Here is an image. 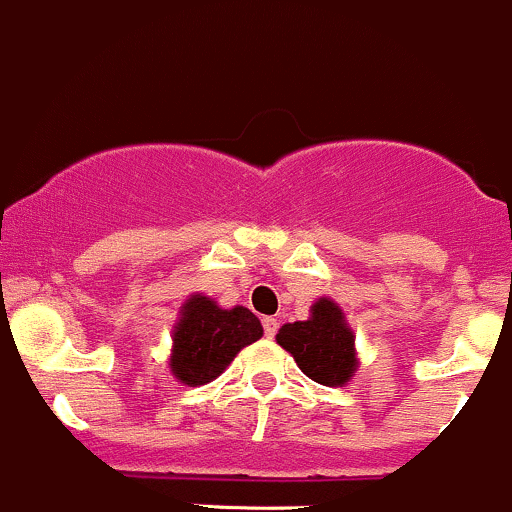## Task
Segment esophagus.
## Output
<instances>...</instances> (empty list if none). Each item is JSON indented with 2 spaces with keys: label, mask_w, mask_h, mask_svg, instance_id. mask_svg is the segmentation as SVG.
<instances>
[{
  "label": "esophagus",
  "mask_w": 512,
  "mask_h": 512,
  "mask_svg": "<svg viewBox=\"0 0 512 512\" xmlns=\"http://www.w3.org/2000/svg\"><path fill=\"white\" fill-rule=\"evenodd\" d=\"M262 328H265L267 338H274V335H277V330H279L277 318H262Z\"/></svg>",
  "instance_id": "34e87169"
}]
</instances>
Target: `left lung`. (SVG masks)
Here are the masks:
<instances>
[{
    "label": "left lung",
    "instance_id": "left-lung-1",
    "mask_svg": "<svg viewBox=\"0 0 512 512\" xmlns=\"http://www.w3.org/2000/svg\"><path fill=\"white\" fill-rule=\"evenodd\" d=\"M277 342L308 379L323 386L347 384L357 372L355 333L338 303L325 296L311 306V318L282 325Z\"/></svg>",
    "mask_w": 512,
    "mask_h": 512
}]
</instances>
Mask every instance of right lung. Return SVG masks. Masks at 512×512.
Here are the masks:
<instances>
[{"instance_id": "1", "label": "right lung", "mask_w": 512, "mask_h": 512, "mask_svg": "<svg viewBox=\"0 0 512 512\" xmlns=\"http://www.w3.org/2000/svg\"><path fill=\"white\" fill-rule=\"evenodd\" d=\"M262 338V323L245 306L221 308L209 296L184 301L172 333L170 372L187 386L209 384L235 355Z\"/></svg>"}]
</instances>
